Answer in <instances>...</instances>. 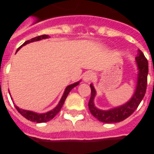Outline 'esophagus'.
Here are the masks:
<instances>
[{"instance_id":"esophagus-1","label":"esophagus","mask_w":154,"mask_h":154,"mask_svg":"<svg viewBox=\"0 0 154 154\" xmlns=\"http://www.w3.org/2000/svg\"><path fill=\"white\" fill-rule=\"evenodd\" d=\"M94 78V73L92 72H87L84 75V81L85 82H90L92 81V79Z\"/></svg>"}]
</instances>
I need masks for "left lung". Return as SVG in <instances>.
Listing matches in <instances>:
<instances>
[{
  "mask_svg": "<svg viewBox=\"0 0 154 154\" xmlns=\"http://www.w3.org/2000/svg\"><path fill=\"white\" fill-rule=\"evenodd\" d=\"M136 61L137 62L139 69L137 89L133 97L126 104L107 111L99 109L95 106L93 103L94 97L96 96V90L94 89L93 85L92 84L90 85L91 97L89 102V111L94 117L99 119L100 122L113 123L124 120L134 112L142 101V99H143L147 86L148 62L146 57L144 56L143 53L140 50H139L138 55L136 57Z\"/></svg>",
  "mask_w": 154,
  "mask_h": 154,
  "instance_id": "8db88e82",
  "label": "left lung"
}]
</instances>
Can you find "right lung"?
<instances>
[{"label": "right lung", "mask_w": 154, "mask_h": 154, "mask_svg": "<svg viewBox=\"0 0 154 154\" xmlns=\"http://www.w3.org/2000/svg\"><path fill=\"white\" fill-rule=\"evenodd\" d=\"M49 38V36L47 35H40V36H37L35 38H33L30 39V40L26 41V42H24V44L22 45H21L20 47L17 48V51H18L20 48H21L22 46L28 44L30 42H35V41H39V40H42V39H45V38ZM79 84V82H75V83L72 84V85H69V86L66 87V89H65V92H64L63 96H62V99H61L60 102L58 104L56 107L55 109H53L52 110L49 111V112H46V113H42V114H38V113H36V112H31V111H28V110H24V109H21L18 108L17 106H14L16 108V109L19 112V113L22 115L24 118H26L28 120L31 121V122H36V123H45V122H48V121L51 120L53 118L55 117V116H56L57 113H58V112L60 111V109H62V106H63L64 103H65V99L67 98L68 96V94L69 93L72 89L75 87L76 85H78Z\"/></svg>", "instance_id": "1"}]
</instances>
